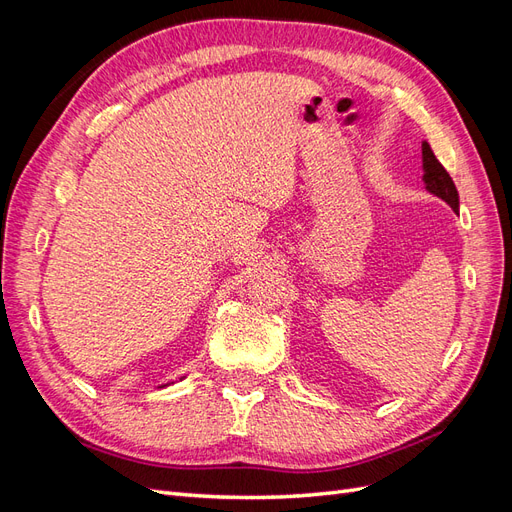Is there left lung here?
<instances>
[{
    "label": "left lung",
    "mask_w": 512,
    "mask_h": 512,
    "mask_svg": "<svg viewBox=\"0 0 512 512\" xmlns=\"http://www.w3.org/2000/svg\"><path fill=\"white\" fill-rule=\"evenodd\" d=\"M423 168H425L423 179H425L427 190L431 194L440 196L444 203H448L457 211V207H459V194H457L455 183H453L451 175H448L446 170H444V166L438 162V158L433 156V151H431V147L427 143H423Z\"/></svg>",
    "instance_id": "8db88e82"
}]
</instances>
